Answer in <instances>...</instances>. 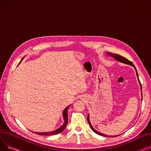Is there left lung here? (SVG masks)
<instances>
[{"mask_svg":"<svg viewBox=\"0 0 151 151\" xmlns=\"http://www.w3.org/2000/svg\"><path fill=\"white\" fill-rule=\"evenodd\" d=\"M107 54L108 55H109V56H111V57H112V58H114L116 60H118V61H119V62H122V63H126V64H129V65H132V66H133L134 68V69H135V70H136V73H137V77H138V81H139V84H140V88H141V90H142V87H141V83H140V81H139V78H138V72H137V69L135 68V67H134V65L133 64V63L131 62V61H130V60H129L127 59H126L125 58H124V57H122V56H121V55H119V54H113V53H111V52H107ZM141 94H142V92H141ZM88 123H89V125H90V127H91V129L95 132V133H96L97 134H100V135H101V136H104V137H116V136H118V135H116V136H109V135H106V134H103V133H100V132H97V130H95L94 129H93V127L92 126V125H91V122H90V120H89V115L88 114Z\"/></svg>","mask_w":151,"mask_h":151,"instance_id":"1","label":"left lung"}]
</instances>
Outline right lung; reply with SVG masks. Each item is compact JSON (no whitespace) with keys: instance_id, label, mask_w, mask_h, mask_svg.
<instances>
[{"instance_id":"add662e5","label":"right lung","mask_w":151,"mask_h":151,"mask_svg":"<svg viewBox=\"0 0 151 151\" xmlns=\"http://www.w3.org/2000/svg\"><path fill=\"white\" fill-rule=\"evenodd\" d=\"M23 59V58L21 59V62L22 61V60ZM19 62V63H20ZM70 106H68L64 110H63V119H64V123H63V124L60 127V128H59L58 129L55 130L54 131H52V132H44V133H39V132H35V133L39 134V135H44V136H50V135H54V134H59L60 133V132H62L63 130H64L66 127L67 126V122H68V113H67V111H68V107Z\"/></svg>"}]
</instances>
